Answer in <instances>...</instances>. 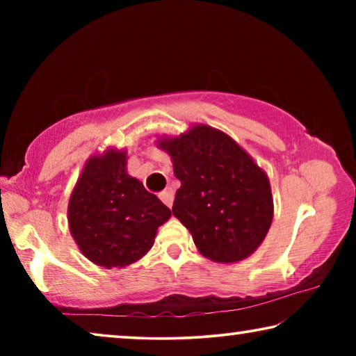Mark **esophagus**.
Listing matches in <instances>:
<instances>
[{
  "label": "esophagus",
  "mask_w": 356,
  "mask_h": 356,
  "mask_svg": "<svg viewBox=\"0 0 356 356\" xmlns=\"http://www.w3.org/2000/svg\"><path fill=\"white\" fill-rule=\"evenodd\" d=\"M160 200L163 201L168 207H172V201H174V191L171 188H166L165 191L160 193Z\"/></svg>",
  "instance_id": "1"
}]
</instances>
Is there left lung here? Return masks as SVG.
Segmentation results:
<instances>
[{
	"instance_id": "obj_1",
	"label": "left lung",
	"mask_w": 356,
	"mask_h": 356,
	"mask_svg": "<svg viewBox=\"0 0 356 356\" xmlns=\"http://www.w3.org/2000/svg\"><path fill=\"white\" fill-rule=\"evenodd\" d=\"M159 146L180 180L172 213L201 254L222 264L251 256L273 220L267 174L231 136L204 124Z\"/></svg>"
}]
</instances>
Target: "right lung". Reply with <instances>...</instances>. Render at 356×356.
Segmentation results:
<instances>
[{"instance_id":"1","label":"right lung","mask_w":356,"mask_h":356,"mask_svg":"<svg viewBox=\"0 0 356 356\" xmlns=\"http://www.w3.org/2000/svg\"><path fill=\"white\" fill-rule=\"evenodd\" d=\"M78 248L100 267L122 268L152 248L171 210L127 174V152L108 149L86 161L69 201Z\"/></svg>"}]
</instances>
